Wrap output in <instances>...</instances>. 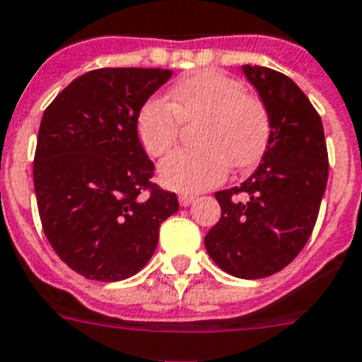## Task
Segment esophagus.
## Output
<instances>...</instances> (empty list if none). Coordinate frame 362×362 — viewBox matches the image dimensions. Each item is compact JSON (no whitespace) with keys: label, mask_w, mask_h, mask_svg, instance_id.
<instances>
[{"label":"esophagus","mask_w":362,"mask_h":362,"mask_svg":"<svg viewBox=\"0 0 362 362\" xmlns=\"http://www.w3.org/2000/svg\"><path fill=\"white\" fill-rule=\"evenodd\" d=\"M194 196H188V194H181V196H179V205H181V207H188V205H190V203H194Z\"/></svg>","instance_id":"obj_1"}]
</instances>
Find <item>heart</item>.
I'll list each match as a JSON object with an SVG mask.
<instances>
[{
  "mask_svg": "<svg viewBox=\"0 0 362 362\" xmlns=\"http://www.w3.org/2000/svg\"><path fill=\"white\" fill-rule=\"evenodd\" d=\"M179 120L199 122L194 140L202 146L192 151H175L159 164L164 187L196 194L226 177L229 164L250 168L261 159L270 136L268 110L259 98L244 94L240 81L220 71H199L179 81L168 101L149 100L139 112L136 133L151 157L174 148Z\"/></svg>",
  "mask_w": 362,
  "mask_h": 362,
  "instance_id": "1",
  "label": "heart"
}]
</instances>
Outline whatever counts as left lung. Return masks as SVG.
Listing matches in <instances>:
<instances>
[{
    "mask_svg": "<svg viewBox=\"0 0 362 362\" xmlns=\"http://www.w3.org/2000/svg\"><path fill=\"white\" fill-rule=\"evenodd\" d=\"M270 118L262 159L240 187L216 192L220 222L205 237L209 257L240 279L283 270L316 223L327 185V148L320 116L285 74L244 64Z\"/></svg>",
    "mask_w": 362,
    "mask_h": 362,
    "instance_id": "left-lung-1",
    "label": "left lung"
}]
</instances>
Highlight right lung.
<instances>
[{"mask_svg":"<svg viewBox=\"0 0 362 362\" xmlns=\"http://www.w3.org/2000/svg\"><path fill=\"white\" fill-rule=\"evenodd\" d=\"M172 77L160 68H101L77 77L42 116L33 181L55 253L86 279L122 281L148 264L160 223L179 211L153 187L136 133L149 95ZM149 187L148 199L139 194Z\"/></svg>","mask_w":362,"mask_h":362,"instance_id":"add662e5","label":"right lung"}]
</instances>
